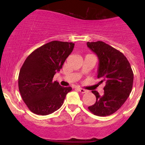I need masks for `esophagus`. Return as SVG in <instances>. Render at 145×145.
<instances>
[{"label": "esophagus", "instance_id": "1", "mask_svg": "<svg viewBox=\"0 0 145 145\" xmlns=\"http://www.w3.org/2000/svg\"><path fill=\"white\" fill-rule=\"evenodd\" d=\"M78 90H79L80 93H86L88 92V90H85V89H83V88H78Z\"/></svg>", "mask_w": 145, "mask_h": 145}]
</instances>
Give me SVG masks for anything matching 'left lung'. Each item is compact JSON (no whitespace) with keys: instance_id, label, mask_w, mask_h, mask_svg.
Here are the masks:
<instances>
[{"instance_id":"left-lung-1","label":"left lung","mask_w":145,"mask_h":145,"mask_svg":"<svg viewBox=\"0 0 145 145\" xmlns=\"http://www.w3.org/2000/svg\"><path fill=\"white\" fill-rule=\"evenodd\" d=\"M87 46L98 57L97 78L100 83H106L103 95L95 90L92 91L96 102L88 109L97 116H109L119 109L130 95L133 72L127 58L113 47L102 41L88 42Z\"/></svg>"}]
</instances>
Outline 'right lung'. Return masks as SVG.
<instances>
[{
	"label": "right lung",
	"mask_w": 145,
	"mask_h": 145,
	"mask_svg": "<svg viewBox=\"0 0 145 145\" xmlns=\"http://www.w3.org/2000/svg\"><path fill=\"white\" fill-rule=\"evenodd\" d=\"M74 43L53 40L35 50L20 71V94L29 110L38 115H48L61 107L66 95L72 90L53 81L71 53Z\"/></svg>",
	"instance_id": "right-lung-1"
}]
</instances>
